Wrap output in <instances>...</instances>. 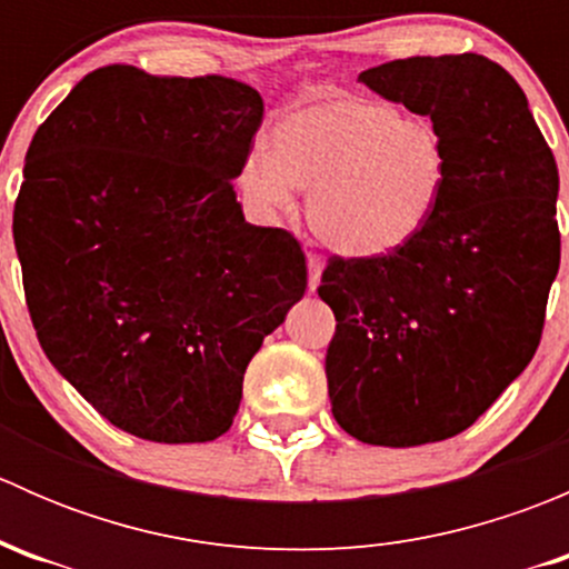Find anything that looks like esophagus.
Listing matches in <instances>:
<instances>
[{
	"label": "esophagus",
	"instance_id": "esophagus-1",
	"mask_svg": "<svg viewBox=\"0 0 569 569\" xmlns=\"http://www.w3.org/2000/svg\"><path fill=\"white\" fill-rule=\"evenodd\" d=\"M321 269H325V261H321L317 252H311L308 256V289L311 291H317V286L321 283Z\"/></svg>",
	"mask_w": 569,
	"mask_h": 569
}]
</instances>
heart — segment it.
Wrapping results in <instances>:
<instances>
[{"label": "heart", "mask_w": 569, "mask_h": 569, "mask_svg": "<svg viewBox=\"0 0 569 569\" xmlns=\"http://www.w3.org/2000/svg\"><path fill=\"white\" fill-rule=\"evenodd\" d=\"M267 148L239 168V189L263 211H289L295 187L311 189L308 222L343 256H382L410 242L449 181L435 120L382 101L321 93L272 126Z\"/></svg>", "instance_id": "1"}]
</instances>
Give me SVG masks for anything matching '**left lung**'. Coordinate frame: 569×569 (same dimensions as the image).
Instances as JSON below:
<instances>
[{"label": "left lung", "mask_w": 569, "mask_h": 569, "mask_svg": "<svg viewBox=\"0 0 569 569\" xmlns=\"http://www.w3.org/2000/svg\"><path fill=\"white\" fill-rule=\"evenodd\" d=\"M358 82L435 120L449 153L421 231L382 256H332L319 286L336 313L332 416L407 449L465 432L531 363L561 258L559 170L520 84L487 57H407Z\"/></svg>", "instance_id": "1"}]
</instances>
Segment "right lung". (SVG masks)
Returning a JSON list of instances; mask_svg holds the SVG:
<instances>
[{
	"label": "right lung",
	"mask_w": 569,
	"mask_h": 569,
	"mask_svg": "<svg viewBox=\"0 0 569 569\" xmlns=\"http://www.w3.org/2000/svg\"><path fill=\"white\" fill-rule=\"evenodd\" d=\"M261 118L237 79L107 66L27 151L13 239L38 341L142 440L228 432L252 355L306 295L300 242L244 222L233 192Z\"/></svg>",
	"instance_id": "obj_1"
}]
</instances>
